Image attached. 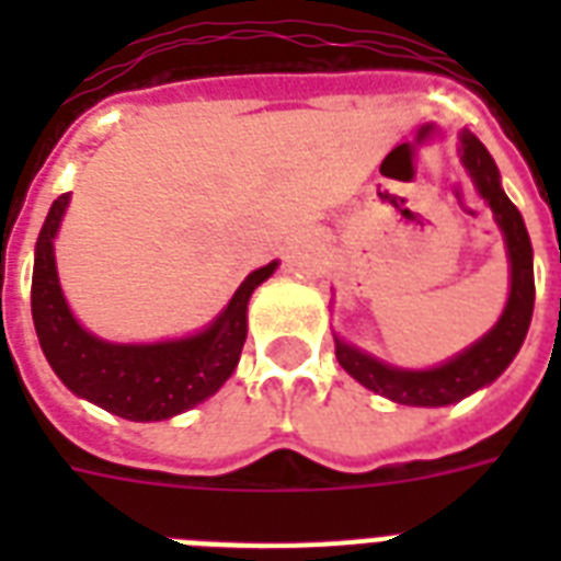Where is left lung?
I'll return each instance as SVG.
<instances>
[{
  "label": "left lung",
  "mask_w": 561,
  "mask_h": 561,
  "mask_svg": "<svg viewBox=\"0 0 561 561\" xmlns=\"http://www.w3.org/2000/svg\"><path fill=\"white\" fill-rule=\"evenodd\" d=\"M460 162L504 232L506 259H510V297H506L504 314L497 317V323L480 341L471 343L469 350H462L460 355H454L439 367L427 369L392 367L387 360L375 358L334 334L337 364L367 390L396 404H408V408H445L478 392L480 387H489L513 364L533 320V302H536L533 244L522 211L515 209V203L501 188V174H497L492 153L471 130L460 134Z\"/></svg>",
  "instance_id": "left-lung-1"
}]
</instances>
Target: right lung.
Segmentation results:
<instances>
[{
  "instance_id": "add662e5",
  "label": "right lung",
  "mask_w": 561,
  "mask_h": 561,
  "mask_svg": "<svg viewBox=\"0 0 561 561\" xmlns=\"http://www.w3.org/2000/svg\"><path fill=\"white\" fill-rule=\"evenodd\" d=\"M69 206L60 194L34 247L31 317L48 367L78 396L130 422H162L192 410L236 373L247 341V302L279 262L247 276L224 311L206 329L157 343H110L75 320L57 279L55 238Z\"/></svg>"
}]
</instances>
